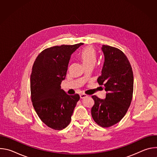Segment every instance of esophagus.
<instances>
[{"mask_svg":"<svg viewBox=\"0 0 157 157\" xmlns=\"http://www.w3.org/2000/svg\"><path fill=\"white\" fill-rule=\"evenodd\" d=\"M87 96L86 95V94H80V98L81 99H83V98H86V97H87Z\"/></svg>","mask_w":157,"mask_h":157,"instance_id":"34e87169","label":"esophagus"}]
</instances>
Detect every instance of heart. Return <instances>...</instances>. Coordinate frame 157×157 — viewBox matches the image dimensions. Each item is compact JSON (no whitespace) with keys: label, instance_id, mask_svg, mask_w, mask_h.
Here are the masks:
<instances>
[{"label":"heart","instance_id":"b5f03b06","mask_svg":"<svg viewBox=\"0 0 157 157\" xmlns=\"http://www.w3.org/2000/svg\"><path fill=\"white\" fill-rule=\"evenodd\" d=\"M79 58L85 67L90 65L93 66L96 61V52L91 46L86 47L79 52Z\"/></svg>","mask_w":157,"mask_h":157}]
</instances>
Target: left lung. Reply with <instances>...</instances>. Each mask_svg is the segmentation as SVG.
<instances>
[{
  "label": "left lung",
  "mask_w": 157,
  "mask_h": 157,
  "mask_svg": "<svg viewBox=\"0 0 157 157\" xmlns=\"http://www.w3.org/2000/svg\"><path fill=\"white\" fill-rule=\"evenodd\" d=\"M104 63L102 75L98 79L107 92L102 100L94 95L91 116L102 127L113 126L124 117L130 105L133 91V75L131 64L119 48L103 45Z\"/></svg>",
  "instance_id": "obj_1"
}]
</instances>
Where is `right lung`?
<instances>
[{"mask_svg": "<svg viewBox=\"0 0 157 157\" xmlns=\"http://www.w3.org/2000/svg\"><path fill=\"white\" fill-rule=\"evenodd\" d=\"M83 43L54 46L36 57L30 76L31 99L40 120L50 128L61 130L68 126L80 97L61 89L71 55Z\"/></svg>", "mask_w": 157, "mask_h": 157, "instance_id": "add662e5", "label": "right lung"}]
</instances>
